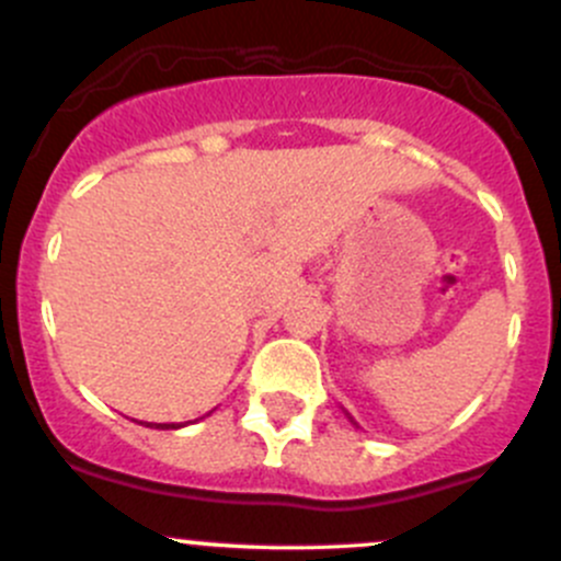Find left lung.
<instances>
[{"label": "left lung", "mask_w": 561, "mask_h": 561, "mask_svg": "<svg viewBox=\"0 0 561 561\" xmlns=\"http://www.w3.org/2000/svg\"><path fill=\"white\" fill-rule=\"evenodd\" d=\"M346 416H350V414H346ZM350 422H352V424H357V422H355V420H352V416H350Z\"/></svg>", "instance_id": "obj_1"}]
</instances>
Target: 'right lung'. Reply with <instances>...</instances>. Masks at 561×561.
I'll return each mask as SVG.
<instances>
[{"label": "right lung", "instance_id": "add662e5", "mask_svg": "<svg viewBox=\"0 0 561 561\" xmlns=\"http://www.w3.org/2000/svg\"><path fill=\"white\" fill-rule=\"evenodd\" d=\"M139 424H145V422H139ZM147 427H156V430H180V427H185V424H182V422H169V424L147 422Z\"/></svg>", "mask_w": 561, "mask_h": 561}]
</instances>
